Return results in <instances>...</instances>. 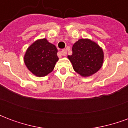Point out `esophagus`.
<instances>
[{"label": "esophagus", "instance_id": "1", "mask_svg": "<svg viewBox=\"0 0 128 128\" xmlns=\"http://www.w3.org/2000/svg\"><path fill=\"white\" fill-rule=\"evenodd\" d=\"M60 53H61V55L62 56H66V54H67V51L66 50H65V49H64V50H62L60 52Z\"/></svg>", "mask_w": 128, "mask_h": 128}]
</instances>
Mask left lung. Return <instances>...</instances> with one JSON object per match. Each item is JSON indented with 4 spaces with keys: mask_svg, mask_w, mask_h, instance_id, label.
I'll return each mask as SVG.
<instances>
[{
    "mask_svg": "<svg viewBox=\"0 0 128 128\" xmlns=\"http://www.w3.org/2000/svg\"><path fill=\"white\" fill-rule=\"evenodd\" d=\"M72 54L68 56L75 72L82 77L96 73L104 63V51L99 45L91 40L80 39L72 45Z\"/></svg>",
    "mask_w": 128,
    "mask_h": 128,
    "instance_id": "8db88e82",
    "label": "left lung"
}]
</instances>
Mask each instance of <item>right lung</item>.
I'll return each mask as SVG.
<instances>
[{
    "label": "right lung",
    "mask_w": 128,
    "mask_h": 128,
    "mask_svg": "<svg viewBox=\"0 0 128 128\" xmlns=\"http://www.w3.org/2000/svg\"><path fill=\"white\" fill-rule=\"evenodd\" d=\"M58 49L46 38L38 39L26 49L24 62L29 71L37 77H44L53 71L58 57Z\"/></svg>",
    "instance_id": "1"
}]
</instances>
